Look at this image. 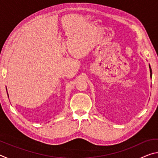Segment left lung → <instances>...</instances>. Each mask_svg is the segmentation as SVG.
I'll use <instances>...</instances> for the list:
<instances>
[{
  "label": "left lung",
  "mask_w": 158,
  "mask_h": 158,
  "mask_svg": "<svg viewBox=\"0 0 158 158\" xmlns=\"http://www.w3.org/2000/svg\"><path fill=\"white\" fill-rule=\"evenodd\" d=\"M149 68H150V73H151L150 76H151V78H152V69H151V66H150V65H149Z\"/></svg>",
  "instance_id": "8db88e82"
}]
</instances>
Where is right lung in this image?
I'll list each match as a JSON object with an SVG mask.
<instances>
[{"label":"right lung","instance_id":"1","mask_svg":"<svg viewBox=\"0 0 158 158\" xmlns=\"http://www.w3.org/2000/svg\"><path fill=\"white\" fill-rule=\"evenodd\" d=\"M6 90H7V88H6ZM7 96H8V98H9V95H8V93H7Z\"/></svg>","mask_w":158,"mask_h":158}]
</instances>
